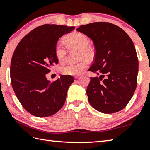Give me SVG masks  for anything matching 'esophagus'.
I'll use <instances>...</instances> for the list:
<instances>
[{"label": "esophagus", "instance_id": "1", "mask_svg": "<svg viewBox=\"0 0 150 150\" xmlns=\"http://www.w3.org/2000/svg\"><path fill=\"white\" fill-rule=\"evenodd\" d=\"M79 77H80V76H79V75L75 76V79H78V78H79Z\"/></svg>", "mask_w": 150, "mask_h": 150}]
</instances>
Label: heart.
<instances>
[{
  "label": "heart",
  "instance_id": "obj_1",
  "mask_svg": "<svg viewBox=\"0 0 150 150\" xmlns=\"http://www.w3.org/2000/svg\"><path fill=\"white\" fill-rule=\"evenodd\" d=\"M63 40L69 49L79 50V57L80 59H83L77 63H67L63 65L60 67V73L65 75L81 74L88 67V60L93 59L95 56V50L88 45L90 42L89 38L83 33L75 31L66 35ZM55 55L59 62L63 63L65 60L67 51L60 43L55 44Z\"/></svg>",
  "mask_w": 150,
  "mask_h": 150
}]
</instances>
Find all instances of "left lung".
<instances>
[{"label": "left lung", "instance_id": "1", "mask_svg": "<svg viewBox=\"0 0 150 150\" xmlns=\"http://www.w3.org/2000/svg\"><path fill=\"white\" fill-rule=\"evenodd\" d=\"M77 30L93 40L95 56L88 71L100 74L91 77L87 88L88 102L103 113L122 110L137 86L138 59L132 40L120 27L109 22L82 25Z\"/></svg>", "mask_w": 150, "mask_h": 150}]
</instances>
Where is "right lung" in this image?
<instances>
[{"mask_svg":"<svg viewBox=\"0 0 150 150\" xmlns=\"http://www.w3.org/2000/svg\"><path fill=\"white\" fill-rule=\"evenodd\" d=\"M75 27L44 24L25 35L15 49L11 65V80L18 99L26 110L37 117L57 113L65 102L71 75L48 81L45 75L57 64L55 46L63 35Z\"/></svg>","mask_w":150,"mask_h":150,"instance_id":"right-lung-1","label":"right lung"}]
</instances>
